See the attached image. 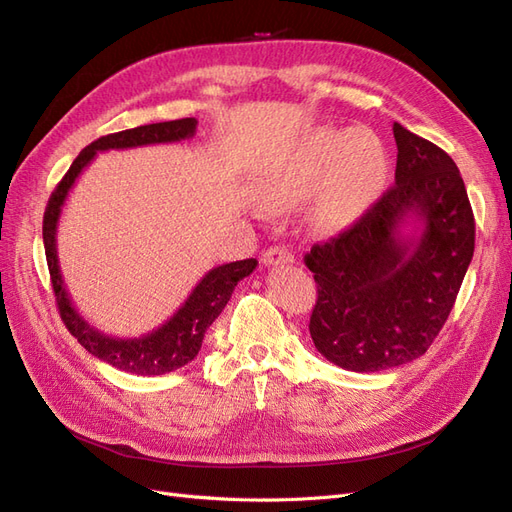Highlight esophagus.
I'll use <instances>...</instances> for the list:
<instances>
[{"instance_id":"1","label":"esophagus","mask_w":512,"mask_h":512,"mask_svg":"<svg viewBox=\"0 0 512 512\" xmlns=\"http://www.w3.org/2000/svg\"><path fill=\"white\" fill-rule=\"evenodd\" d=\"M292 254L286 250V247H282V245H273V247H269V250L262 254V262H265V265H282V262H292Z\"/></svg>"}]
</instances>
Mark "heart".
<instances>
[{
    "instance_id": "obj_1",
    "label": "heart",
    "mask_w": 512,
    "mask_h": 512,
    "mask_svg": "<svg viewBox=\"0 0 512 512\" xmlns=\"http://www.w3.org/2000/svg\"><path fill=\"white\" fill-rule=\"evenodd\" d=\"M382 166V145L369 130L318 128L262 166L256 194L262 205L277 209L320 188V220L344 226L374 194Z\"/></svg>"
}]
</instances>
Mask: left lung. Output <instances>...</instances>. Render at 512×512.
<instances>
[{"label":"left lung","mask_w":512,"mask_h":512,"mask_svg":"<svg viewBox=\"0 0 512 512\" xmlns=\"http://www.w3.org/2000/svg\"><path fill=\"white\" fill-rule=\"evenodd\" d=\"M393 134L395 185L303 258L318 286L309 318L314 346L361 374L427 352L474 254V213L453 158L401 123H393ZM408 223L419 230L401 236Z\"/></svg>","instance_id":"obj_1"}]
</instances>
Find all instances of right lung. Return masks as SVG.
<instances>
[{
    "label": "right lung",
    "mask_w": 512,
    "mask_h": 512,
    "mask_svg": "<svg viewBox=\"0 0 512 512\" xmlns=\"http://www.w3.org/2000/svg\"><path fill=\"white\" fill-rule=\"evenodd\" d=\"M196 126L198 121L194 117H185L175 121L149 123V126H138L132 130H123L98 138V141L87 145L79 156H76L70 170L51 194L49 205H46L44 211V252L46 262H49V273L61 320H64L68 331L79 339V344L87 352L98 356L100 361H106L108 365H113L121 371H128V374L162 376L194 361V356L198 354L200 346H203L207 329L211 327L213 320L222 314V309L230 301L235 286L256 269L258 260L247 258L211 269L203 280L196 284V288L190 292V297L185 299V303L177 312L170 316L162 327L153 329L151 333L141 337H111L98 331L94 324H89L79 312H76V307L72 305L70 294L64 286V277H61L57 258V224L61 207H64L74 181L79 179L85 166L96 158L98 151L179 143L185 141V138H192L196 134Z\"/></svg>",
    "instance_id": "right-lung-1"
}]
</instances>
